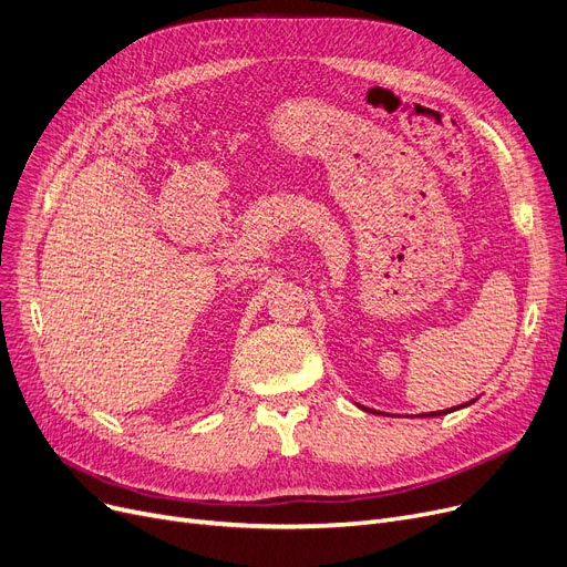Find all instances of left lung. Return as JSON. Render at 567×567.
<instances>
[{
    "label": "left lung",
    "mask_w": 567,
    "mask_h": 567,
    "mask_svg": "<svg viewBox=\"0 0 567 567\" xmlns=\"http://www.w3.org/2000/svg\"><path fill=\"white\" fill-rule=\"evenodd\" d=\"M475 399H471V401H466V403H460V406H454V409H445V411H436V413H424L422 417H439V415H447V413H454V411H460V409H466V406H471ZM360 406V403H358ZM362 411H367V413H375V411H371V409H367V406H360Z\"/></svg>",
    "instance_id": "obj_1"
}]
</instances>
